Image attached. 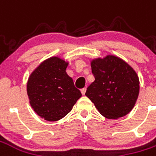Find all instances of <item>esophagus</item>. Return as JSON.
I'll return each mask as SVG.
<instances>
[{
    "instance_id": "esophagus-1",
    "label": "esophagus",
    "mask_w": 156,
    "mask_h": 156,
    "mask_svg": "<svg viewBox=\"0 0 156 156\" xmlns=\"http://www.w3.org/2000/svg\"><path fill=\"white\" fill-rule=\"evenodd\" d=\"M81 93H82V94L84 95L85 93H86V88H82V89H81Z\"/></svg>"
}]
</instances>
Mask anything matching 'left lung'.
Returning <instances> with one entry per match:
<instances>
[{"label":"left lung","instance_id":"1","mask_svg":"<svg viewBox=\"0 0 156 156\" xmlns=\"http://www.w3.org/2000/svg\"><path fill=\"white\" fill-rule=\"evenodd\" d=\"M95 80L85 95L107 119H119L133 109L140 92L136 72L119 57L107 55L91 61Z\"/></svg>","mask_w":156,"mask_h":156}]
</instances>
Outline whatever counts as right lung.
I'll return each mask as SVG.
<instances>
[{
    "instance_id": "right-lung-1",
    "label": "right lung",
    "mask_w": 156,
    "mask_h": 156,
    "mask_svg": "<svg viewBox=\"0 0 156 156\" xmlns=\"http://www.w3.org/2000/svg\"><path fill=\"white\" fill-rule=\"evenodd\" d=\"M68 62L58 57L46 59L32 72L27 91L30 105L40 117L58 121L71 111L81 92L66 72Z\"/></svg>"
}]
</instances>
